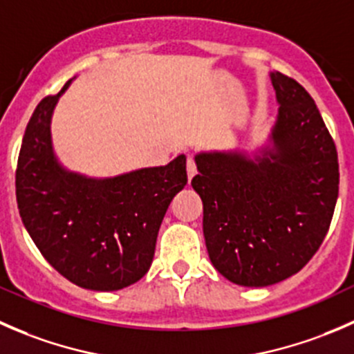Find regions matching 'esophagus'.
<instances>
[{
  "mask_svg": "<svg viewBox=\"0 0 354 354\" xmlns=\"http://www.w3.org/2000/svg\"><path fill=\"white\" fill-rule=\"evenodd\" d=\"M187 173H188V180H192V178L197 174V164H195V159L194 157H188L187 160Z\"/></svg>",
  "mask_w": 354,
  "mask_h": 354,
  "instance_id": "obj_1",
  "label": "esophagus"
}]
</instances>
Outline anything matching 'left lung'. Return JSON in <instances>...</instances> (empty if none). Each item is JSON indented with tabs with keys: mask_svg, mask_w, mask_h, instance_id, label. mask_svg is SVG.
<instances>
[{
	"mask_svg": "<svg viewBox=\"0 0 354 354\" xmlns=\"http://www.w3.org/2000/svg\"><path fill=\"white\" fill-rule=\"evenodd\" d=\"M276 124L262 152H200L192 187L203 202L212 266L240 286L262 288L301 270L329 231L339 194L335 144L296 80L272 71Z\"/></svg>",
	"mask_w": 354,
	"mask_h": 354,
	"instance_id": "obj_1",
	"label": "left lung"
}]
</instances>
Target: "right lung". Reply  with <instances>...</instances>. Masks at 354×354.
Here are the masks:
<instances>
[{"mask_svg": "<svg viewBox=\"0 0 354 354\" xmlns=\"http://www.w3.org/2000/svg\"><path fill=\"white\" fill-rule=\"evenodd\" d=\"M30 116L17 164V203L46 260L77 286L116 291L147 274L160 223L187 185V157L114 178H88L56 159L51 116L59 95Z\"/></svg>", "mask_w": 354, "mask_h": 354, "instance_id": "1", "label": "right lung"}]
</instances>
